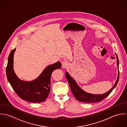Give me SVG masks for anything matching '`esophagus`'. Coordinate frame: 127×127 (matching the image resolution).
Wrapping results in <instances>:
<instances>
[{"label": "esophagus", "instance_id": "34e87169", "mask_svg": "<svg viewBox=\"0 0 127 127\" xmlns=\"http://www.w3.org/2000/svg\"><path fill=\"white\" fill-rule=\"evenodd\" d=\"M62 68L64 69H66L68 67V63L66 61H63L62 63Z\"/></svg>", "mask_w": 127, "mask_h": 127}]
</instances>
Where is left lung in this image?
<instances>
[{
    "mask_svg": "<svg viewBox=\"0 0 127 127\" xmlns=\"http://www.w3.org/2000/svg\"><path fill=\"white\" fill-rule=\"evenodd\" d=\"M116 60H117V66L118 67V77L117 80L115 83L114 85L112 88L108 91L107 92L102 94H93L88 93L83 91L77 84L75 80L72 78L69 73L67 72H65V77L69 83L70 89L75 96V98L80 102H85V103H97L100 102L104 100L107 97L109 94L113 91V90L116 86L119 78V60L116 54Z\"/></svg>",
    "mask_w": 127,
    "mask_h": 127,
    "instance_id": "1",
    "label": "left lung"
}]
</instances>
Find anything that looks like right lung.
Segmentation results:
<instances>
[{"label": "right lung", "mask_w": 127, "mask_h": 127, "mask_svg": "<svg viewBox=\"0 0 127 127\" xmlns=\"http://www.w3.org/2000/svg\"><path fill=\"white\" fill-rule=\"evenodd\" d=\"M16 48L9 56L6 67V75L9 82L18 96L23 100L32 103H41L45 101L51 88V76L56 69H60V62L48 65L36 79L24 81L19 79L14 70V55Z\"/></svg>", "instance_id": "add662e5"}]
</instances>
